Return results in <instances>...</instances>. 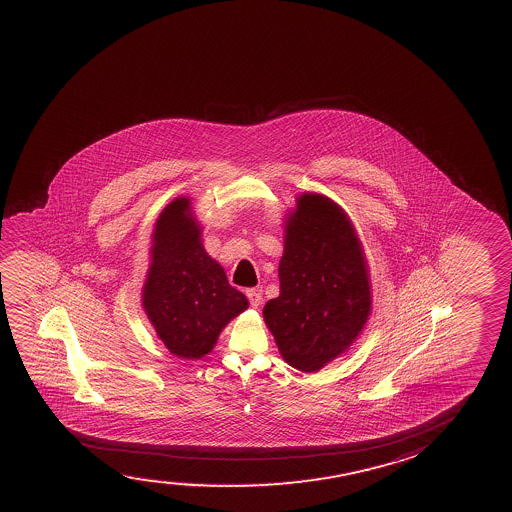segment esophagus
Returning a JSON list of instances; mask_svg holds the SVG:
<instances>
[{
	"instance_id": "obj_1",
	"label": "esophagus",
	"mask_w": 512,
	"mask_h": 512,
	"mask_svg": "<svg viewBox=\"0 0 512 512\" xmlns=\"http://www.w3.org/2000/svg\"><path fill=\"white\" fill-rule=\"evenodd\" d=\"M246 297H248V301L252 304V308H259L260 304H262V288H248L246 290Z\"/></svg>"
}]
</instances>
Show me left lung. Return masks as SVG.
Returning a JSON list of instances; mask_svg holds the SVG:
<instances>
[{"mask_svg": "<svg viewBox=\"0 0 512 512\" xmlns=\"http://www.w3.org/2000/svg\"><path fill=\"white\" fill-rule=\"evenodd\" d=\"M283 241L280 295L262 315L288 365L320 371L350 350L371 316L369 264L346 211L316 192L297 197Z\"/></svg>", "mask_w": 512, "mask_h": 512, "instance_id": "8db88e82", "label": "left lung"}]
</instances>
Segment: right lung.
Here are the masks:
<instances>
[{
    "label": "right lung",
    "instance_id": "obj_1",
    "mask_svg": "<svg viewBox=\"0 0 512 512\" xmlns=\"http://www.w3.org/2000/svg\"><path fill=\"white\" fill-rule=\"evenodd\" d=\"M141 301L155 334L183 360L208 355L225 325L248 309L204 250L189 197H176L155 222Z\"/></svg>",
    "mask_w": 512,
    "mask_h": 512
}]
</instances>
